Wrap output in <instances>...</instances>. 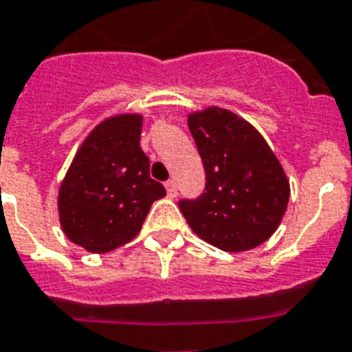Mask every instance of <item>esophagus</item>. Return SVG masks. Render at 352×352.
<instances>
[{
    "label": "esophagus",
    "mask_w": 352,
    "mask_h": 352,
    "mask_svg": "<svg viewBox=\"0 0 352 352\" xmlns=\"http://www.w3.org/2000/svg\"><path fill=\"white\" fill-rule=\"evenodd\" d=\"M165 189H167V195L170 196V198H174V196L178 195V185H176V179H168L167 184H165Z\"/></svg>",
    "instance_id": "34e87169"
}]
</instances>
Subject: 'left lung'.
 Here are the masks:
<instances>
[{
	"instance_id": "obj_1",
	"label": "left lung",
	"mask_w": 352,
	"mask_h": 352,
	"mask_svg": "<svg viewBox=\"0 0 352 352\" xmlns=\"http://www.w3.org/2000/svg\"><path fill=\"white\" fill-rule=\"evenodd\" d=\"M206 170L198 198L178 201L196 235L224 252H246L268 241L290 198L287 174L263 135L224 108L189 116Z\"/></svg>"
}]
</instances>
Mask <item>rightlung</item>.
<instances>
[{"label": "right lung", "mask_w": 352, "mask_h": 352, "mask_svg": "<svg viewBox=\"0 0 352 352\" xmlns=\"http://www.w3.org/2000/svg\"><path fill=\"white\" fill-rule=\"evenodd\" d=\"M141 116H116L89 133L58 192L65 236L91 253H106L138 235L148 209L167 195L151 178L141 146Z\"/></svg>", "instance_id": "add662e5"}]
</instances>
